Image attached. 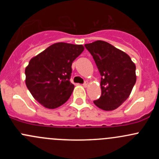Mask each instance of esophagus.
Masks as SVG:
<instances>
[{"label":"esophagus","instance_id":"obj_1","mask_svg":"<svg viewBox=\"0 0 159 159\" xmlns=\"http://www.w3.org/2000/svg\"><path fill=\"white\" fill-rule=\"evenodd\" d=\"M88 85H89V82H88V81H85V82L83 84V86H84V88H87Z\"/></svg>","mask_w":159,"mask_h":159}]
</instances>
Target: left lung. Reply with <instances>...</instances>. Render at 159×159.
<instances>
[{
	"label": "left lung",
	"mask_w": 159,
	"mask_h": 159,
	"mask_svg": "<svg viewBox=\"0 0 159 159\" xmlns=\"http://www.w3.org/2000/svg\"><path fill=\"white\" fill-rule=\"evenodd\" d=\"M102 76V95L94 103L104 111L118 108L129 97L136 82V67L125 52L104 41L84 44Z\"/></svg>",
	"instance_id": "8db88e82"
}]
</instances>
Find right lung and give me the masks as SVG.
Segmentation results:
<instances>
[{
    "label": "right lung",
    "instance_id": "1",
    "mask_svg": "<svg viewBox=\"0 0 159 159\" xmlns=\"http://www.w3.org/2000/svg\"><path fill=\"white\" fill-rule=\"evenodd\" d=\"M84 49L82 44L58 42L30 59L25 68V83L44 108L54 109L68 100L75 88L70 81L72 62Z\"/></svg>",
    "mask_w": 159,
    "mask_h": 159
}]
</instances>
